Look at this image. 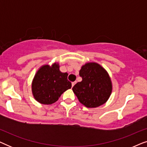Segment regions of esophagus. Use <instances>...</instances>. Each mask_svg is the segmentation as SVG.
<instances>
[{"label":"esophagus","instance_id":"esophagus-1","mask_svg":"<svg viewBox=\"0 0 147 147\" xmlns=\"http://www.w3.org/2000/svg\"><path fill=\"white\" fill-rule=\"evenodd\" d=\"M76 84V82H72V83H71V86H72V87H73V86H74V85H75Z\"/></svg>","mask_w":147,"mask_h":147}]
</instances>
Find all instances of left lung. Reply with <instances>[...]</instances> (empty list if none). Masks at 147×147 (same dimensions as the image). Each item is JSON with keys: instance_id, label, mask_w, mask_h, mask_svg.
Segmentation results:
<instances>
[{"instance_id": "obj_1", "label": "left lung", "mask_w": 147, "mask_h": 147, "mask_svg": "<svg viewBox=\"0 0 147 147\" xmlns=\"http://www.w3.org/2000/svg\"><path fill=\"white\" fill-rule=\"evenodd\" d=\"M82 82L74 86V93L87 108H96L107 101L112 92V82L107 71L96 63H88L80 71Z\"/></svg>"}]
</instances>
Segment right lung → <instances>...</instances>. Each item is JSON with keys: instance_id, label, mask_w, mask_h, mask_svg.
Wrapping results in <instances>:
<instances>
[{"instance_id": "obj_1", "label": "right lung", "mask_w": 147, "mask_h": 147, "mask_svg": "<svg viewBox=\"0 0 147 147\" xmlns=\"http://www.w3.org/2000/svg\"><path fill=\"white\" fill-rule=\"evenodd\" d=\"M67 76V73L59 71L58 63L40 67L32 82V92L35 99L43 104H51L57 101L64 92L71 88Z\"/></svg>"}]
</instances>
